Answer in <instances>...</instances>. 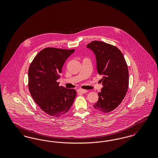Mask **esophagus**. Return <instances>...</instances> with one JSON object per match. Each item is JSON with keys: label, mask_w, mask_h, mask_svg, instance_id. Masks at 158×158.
Listing matches in <instances>:
<instances>
[{"label": "esophagus", "mask_w": 158, "mask_h": 158, "mask_svg": "<svg viewBox=\"0 0 158 158\" xmlns=\"http://www.w3.org/2000/svg\"><path fill=\"white\" fill-rule=\"evenodd\" d=\"M77 92L79 93H81V94H85V93H86L88 92V90H85V89H77Z\"/></svg>", "instance_id": "34e87169"}]
</instances>
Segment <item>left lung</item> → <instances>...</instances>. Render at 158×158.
Instances as JSON below:
<instances>
[{
  "label": "left lung",
  "mask_w": 158,
  "mask_h": 158,
  "mask_svg": "<svg viewBox=\"0 0 158 158\" xmlns=\"http://www.w3.org/2000/svg\"><path fill=\"white\" fill-rule=\"evenodd\" d=\"M95 55L97 69L104 87L98 92L99 99L94 107L109 113L120 104L128 87V70L120 50L104 42L94 41L86 45Z\"/></svg>",
  "instance_id": "left-lung-1"
}]
</instances>
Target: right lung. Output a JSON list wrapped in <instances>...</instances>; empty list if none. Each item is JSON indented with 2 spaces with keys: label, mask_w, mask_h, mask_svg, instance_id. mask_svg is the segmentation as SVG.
<instances>
[{
  "label": "right lung",
  "mask_w": 158,
  "mask_h": 158,
  "mask_svg": "<svg viewBox=\"0 0 158 158\" xmlns=\"http://www.w3.org/2000/svg\"><path fill=\"white\" fill-rule=\"evenodd\" d=\"M74 52L75 49L45 48L38 53L29 68L32 98L44 112L54 117L67 113L76 96L75 89L59 86L57 82L65 61Z\"/></svg>",
  "instance_id": "right-lung-1"
}]
</instances>
